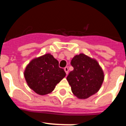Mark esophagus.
I'll use <instances>...</instances> for the list:
<instances>
[{
  "instance_id": "obj_1",
  "label": "esophagus",
  "mask_w": 126,
  "mask_h": 126,
  "mask_svg": "<svg viewBox=\"0 0 126 126\" xmlns=\"http://www.w3.org/2000/svg\"><path fill=\"white\" fill-rule=\"evenodd\" d=\"M64 71H65V73H66V74H68L69 73V69L67 67H64Z\"/></svg>"
}]
</instances>
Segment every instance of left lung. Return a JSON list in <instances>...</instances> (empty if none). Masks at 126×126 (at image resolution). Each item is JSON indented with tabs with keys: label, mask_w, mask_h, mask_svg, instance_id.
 <instances>
[{
	"label": "left lung",
	"mask_w": 126,
	"mask_h": 126,
	"mask_svg": "<svg viewBox=\"0 0 126 126\" xmlns=\"http://www.w3.org/2000/svg\"><path fill=\"white\" fill-rule=\"evenodd\" d=\"M74 67L67 77L71 90L76 96L86 99L97 93L104 80V74L97 61L80 53L71 62Z\"/></svg>",
	"instance_id": "1"
}]
</instances>
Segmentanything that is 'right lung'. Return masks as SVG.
<instances>
[{"instance_id":"add662e5","label":"right lung","mask_w":126,"mask_h":126,"mask_svg":"<svg viewBox=\"0 0 126 126\" xmlns=\"http://www.w3.org/2000/svg\"><path fill=\"white\" fill-rule=\"evenodd\" d=\"M65 75L64 70L59 66L57 60L50 53L32 60L24 73L29 87L40 95L51 93Z\"/></svg>"}]
</instances>
